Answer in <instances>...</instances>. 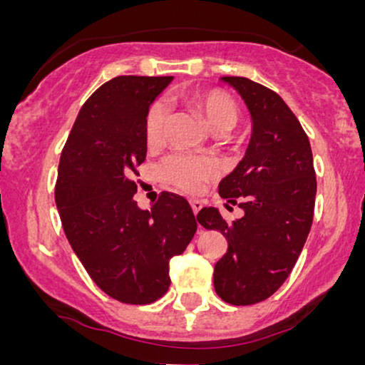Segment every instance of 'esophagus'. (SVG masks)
I'll use <instances>...</instances> for the list:
<instances>
[{
	"instance_id": "1",
	"label": "esophagus",
	"mask_w": 365,
	"mask_h": 365,
	"mask_svg": "<svg viewBox=\"0 0 365 365\" xmlns=\"http://www.w3.org/2000/svg\"><path fill=\"white\" fill-rule=\"evenodd\" d=\"M190 206H192V211H194V215H197V212L202 209V202H200V200H197V199H192Z\"/></svg>"
}]
</instances>
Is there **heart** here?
<instances>
[{"instance_id":"heart-1","label":"heart","mask_w":365,"mask_h":365,"mask_svg":"<svg viewBox=\"0 0 365 365\" xmlns=\"http://www.w3.org/2000/svg\"><path fill=\"white\" fill-rule=\"evenodd\" d=\"M188 106L202 118L206 127L215 133L230 132L238 121L237 103L225 91H197L183 98ZM168 110L163 101L150 104L145 115V139L149 145H158L165 137ZM161 175L166 182L185 192H197L216 175V165L207 158L173 154L161 165Z\"/></svg>"}]
</instances>
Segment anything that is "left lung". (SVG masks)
I'll return each instance as SVG.
<instances>
[{
  "instance_id": "obj_1",
  "label": "left lung",
  "mask_w": 365,
  "mask_h": 365,
  "mask_svg": "<svg viewBox=\"0 0 365 365\" xmlns=\"http://www.w3.org/2000/svg\"><path fill=\"white\" fill-rule=\"evenodd\" d=\"M247 104L252 135L220 195L244 216L226 223L216 207L197 221L220 230L228 250L215 266V290L225 302L252 305L271 297L292 273L312 226L316 171L302 125L287 103L245 77H221Z\"/></svg>"
}]
</instances>
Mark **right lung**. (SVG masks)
<instances>
[{"label":"right lung","instance_id":"1","mask_svg":"<svg viewBox=\"0 0 365 365\" xmlns=\"http://www.w3.org/2000/svg\"><path fill=\"white\" fill-rule=\"evenodd\" d=\"M173 77L121 75L83 103L63 148L54 199L63 230L92 282L123 304L144 305L170 287V259L197 223L183 197L163 192L150 209L132 177L148 153L145 115Z\"/></svg>","mask_w":365,"mask_h":365}]
</instances>
